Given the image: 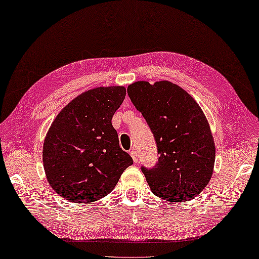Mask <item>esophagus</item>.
<instances>
[{
    "instance_id": "obj_1",
    "label": "esophagus",
    "mask_w": 259,
    "mask_h": 259,
    "mask_svg": "<svg viewBox=\"0 0 259 259\" xmlns=\"http://www.w3.org/2000/svg\"><path fill=\"white\" fill-rule=\"evenodd\" d=\"M130 154H131V156H132V158H133V160H134V163H137V162H139V155H137V152L135 151V149H131V152H130Z\"/></svg>"
}]
</instances>
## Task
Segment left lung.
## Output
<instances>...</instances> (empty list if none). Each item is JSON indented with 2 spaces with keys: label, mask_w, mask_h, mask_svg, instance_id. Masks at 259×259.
<instances>
[{
  "label": "left lung",
  "mask_w": 259,
  "mask_h": 259,
  "mask_svg": "<svg viewBox=\"0 0 259 259\" xmlns=\"http://www.w3.org/2000/svg\"><path fill=\"white\" fill-rule=\"evenodd\" d=\"M127 94L156 141L157 164L142 167L152 192L173 203L196 197L209 183L215 163V143L202 108L168 81L135 82Z\"/></svg>",
  "instance_id": "obj_1"
}]
</instances>
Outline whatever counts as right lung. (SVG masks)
I'll use <instances>...</instances> for the list:
<instances>
[{
    "label": "right lung",
    "instance_id": "obj_1",
    "mask_svg": "<svg viewBox=\"0 0 259 259\" xmlns=\"http://www.w3.org/2000/svg\"><path fill=\"white\" fill-rule=\"evenodd\" d=\"M126 95L124 86L95 88L76 96L52 123L43 144V166L54 192L72 203L110 194L133 164L112 125Z\"/></svg>",
    "mask_w": 259,
    "mask_h": 259
}]
</instances>
